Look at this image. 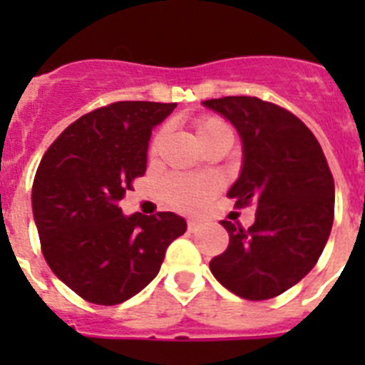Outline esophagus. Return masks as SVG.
I'll return each instance as SVG.
<instances>
[{
    "label": "esophagus",
    "mask_w": 365,
    "mask_h": 365,
    "mask_svg": "<svg viewBox=\"0 0 365 365\" xmlns=\"http://www.w3.org/2000/svg\"><path fill=\"white\" fill-rule=\"evenodd\" d=\"M199 227H201V225H199L197 221H188V232H197L199 230Z\"/></svg>",
    "instance_id": "esophagus-1"
}]
</instances>
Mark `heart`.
<instances>
[{
	"label": "heart",
	"instance_id": "b5f03b06",
	"mask_svg": "<svg viewBox=\"0 0 365 365\" xmlns=\"http://www.w3.org/2000/svg\"><path fill=\"white\" fill-rule=\"evenodd\" d=\"M222 131H232L230 125L219 117L212 115H202V117L193 120V133L197 137L199 144L206 143L208 138L222 133ZM160 143H163V131H157L150 143V155L157 153ZM219 192V180L215 177H186L175 175L166 179L163 186L164 199L168 205L173 206L180 212H195L206 205Z\"/></svg>",
	"mask_w": 365,
	"mask_h": 365
}]
</instances>
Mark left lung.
Wrapping results in <instances>:
<instances>
[{"label":"left lung","instance_id":"1","mask_svg":"<svg viewBox=\"0 0 365 365\" xmlns=\"http://www.w3.org/2000/svg\"><path fill=\"white\" fill-rule=\"evenodd\" d=\"M240 131L243 170L228 192L256 221H221L230 243L210 261L222 287L250 302L283 294L307 276L331 234L334 179L312 131L285 108L257 96L205 100Z\"/></svg>","mask_w":365,"mask_h":365}]
</instances>
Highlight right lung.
Here are the masks:
<instances>
[{
	"label": "right lung",
	"instance_id": "obj_1",
	"mask_svg": "<svg viewBox=\"0 0 365 365\" xmlns=\"http://www.w3.org/2000/svg\"><path fill=\"white\" fill-rule=\"evenodd\" d=\"M177 104L113 102L87 113L49 146L32 182V212L47 265L71 291L117 305L159 274L185 234L173 212L122 215L118 202L146 173L148 140Z\"/></svg>",
	"mask_w": 365,
	"mask_h": 365
}]
</instances>
